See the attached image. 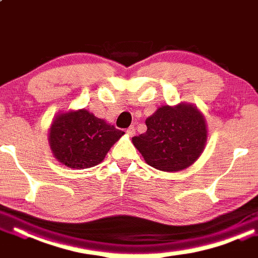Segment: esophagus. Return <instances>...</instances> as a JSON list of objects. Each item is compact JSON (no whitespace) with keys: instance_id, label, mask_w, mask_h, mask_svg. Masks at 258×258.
Segmentation results:
<instances>
[{"instance_id":"1","label":"esophagus","mask_w":258,"mask_h":258,"mask_svg":"<svg viewBox=\"0 0 258 258\" xmlns=\"http://www.w3.org/2000/svg\"><path fill=\"white\" fill-rule=\"evenodd\" d=\"M126 134H127L128 137H133L134 134H136V127H134V126H130V127L126 130Z\"/></svg>"}]
</instances>
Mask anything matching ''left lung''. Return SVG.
Wrapping results in <instances>:
<instances>
[{
  "label": "left lung",
  "mask_w": 258,
  "mask_h": 258,
  "mask_svg": "<svg viewBox=\"0 0 258 258\" xmlns=\"http://www.w3.org/2000/svg\"><path fill=\"white\" fill-rule=\"evenodd\" d=\"M147 131L132 142L145 162L157 170L176 172L192 166L207 141L206 119L197 106L180 102L162 105L146 119Z\"/></svg>",
  "instance_id": "left-lung-1"
}]
</instances>
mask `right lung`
<instances>
[{
    "mask_svg": "<svg viewBox=\"0 0 258 258\" xmlns=\"http://www.w3.org/2000/svg\"><path fill=\"white\" fill-rule=\"evenodd\" d=\"M48 131L53 156L72 169L97 166L125 134L86 109L56 114Z\"/></svg>",
    "mask_w": 258,
    "mask_h": 258,
    "instance_id": "add662e5",
    "label": "right lung"
}]
</instances>
